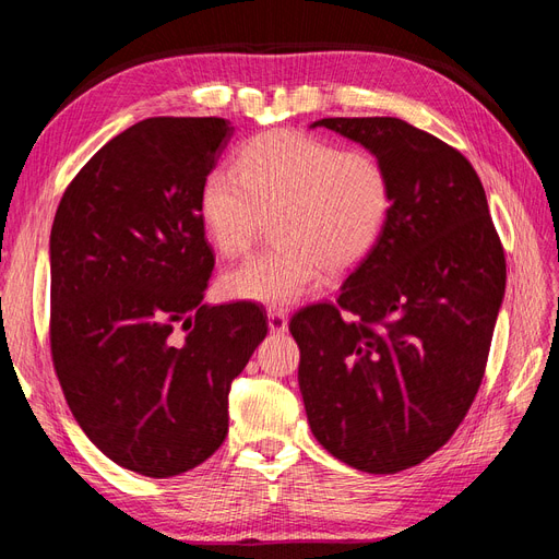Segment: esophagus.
Masks as SVG:
<instances>
[{"label":"esophagus","mask_w":559,"mask_h":559,"mask_svg":"<svg viewBox=\"0 0 559 559\" xmlns=\"http://www.w3.org/2000/svg\"><path fill=\"white\" fill-rule=\"evenodd\" d=\"M267 326L273 333H284L289 329V314L284 308H270L267 310Z\"/></svg>","instance_id":"esophagus-1"}]
</instances>
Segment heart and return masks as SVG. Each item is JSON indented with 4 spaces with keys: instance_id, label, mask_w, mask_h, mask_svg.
<instances>
[{
    "instance_id": "obj_1",
    "label": "heart",
    "mask_w": 559,
    "mask_h": 559,
    "mask_svg": "<svg viewBox=\"0 0 559 559\" xmlns=\"http://www.w3.org/2000/svg\"><path fill=\"white\" fill-rule=\"evenodd\" d=\"M200 218L224 257L247 251L270 216L273 247L222 277L235 300L286 306L306 294L321 267L343 275L382 240L394 207V181L370 151L343 148L292 128L253 134L233 167L200 186Z\"/></svg>"
}]
</instances>
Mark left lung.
<instances>
[{
    "label": "left lung",
    "mask_w": 559,
    "mask_h": 559,
    "mask_svg": "<svg viewBox=\"0 0 559 559\" xmlns=\"http://www.w3.org/2000/svg\"><path fill=\"white\" fill-rule=\"evenodd\" d=\"M314 126L386 165L394 207L337 298L292 317L300 394L335 460L399 473L441 450L478 394L506 289L503 245L454 146L392 116Z\"/></svg>",
    "instance_id": "8db88e82"
}]
</instances>
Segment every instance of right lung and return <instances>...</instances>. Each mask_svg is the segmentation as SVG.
<instances>
[{
  "mask_svg": "<svg viewBox=\"0 0 559 559\" xmlns=\"http://www.w3.org/2000/svg\"><path fill=\"white\" fill-rule=\"evenodd\" d=\"M230 134L216 116L134 123L81 167L50 228L48 337L64 401L111 462L148 478L224 443L230 384L267 333L257 302H202L214 251L200 186Z\"/></svg>",
  "mask_w": 559,
  "mask_h": 559,
  "instance_id": "1",
  "label": "right lung"
}]
</instances>
